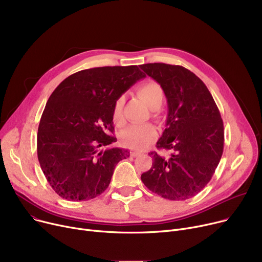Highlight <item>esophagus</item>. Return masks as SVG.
I'll use <instances>...</instances> for the list:
<instances>
[{
    "label": "esophagus",
    "mask_w": 262,
    "mask_h": 262,
    "mask_svg": "<svg viewBox=\"0 0 262 262\" xmlns=\"http://www.w3.org/2000/svg\"><path fill=\"white\" fill-rule=\"evenodd\" d=\"M140 155V153L139 152H136V150H132L130 152V156L132 157H137V156H139Z\"/></svg>",
    "instance_id": "1"
}]
</instances>
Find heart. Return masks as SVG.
<instances>
[{"label": "heart", "mask_w": 262, "mask_h": 262, "mask_svg": "<svg viewBox=\"0 0 262 262\" xmlns=\"http://www.w3.org/2000/svg\"><path fill=\"white\" fill-rule=\"evenodd\" d=\"M137 94L148 106L149 109L157 110L162 105L164 92L162 87L154 80H147L137 89ZM123 98H119L113 108V121L116 125L123 123ZM154 117H156L154 115ZM157 136L156 129L150 124L130 125L121 134V140L124 145L134 149H142L152 143Z\"/></svg>", "instance_id": "1"}]
</instances>
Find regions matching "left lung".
Returning <instances> with one entry per match:
<instances>
[{
    "label": "left lung",
    "instance_id": "obj_1",
    "mask_svg": "<svg viewBox=\"0 0 262 262\" xmlns=\"http://www.w3.org/2000/svg\"><path fill=\"white\" fill-rule=\"evenodd\" d=\"M140 68L162 87L168 100L166 129L150 152V169L141 181L154 193L171 201L195 196L207 185L221 160L224 126L208 88L188 69L161 62Z\"/></svg>",
    "mask_w": 262,
    "mask_h": 262
}]
</instances>
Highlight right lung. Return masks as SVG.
I'll return each mask as SVG.
<instances>
[{"label":"right lung","instance_id":"add662e5","mask_svg":"<svg viewBox=\"0 0 262 262\" xmlns=\"http://www.w3.org/2000/svg\"><path fill=\"white\" fill-rule=\"evenodd\" d=\"M145 75L137 66L78 71L53 91L41 116L37 154L48 183L68 201L94 199L108 188L127 149L107 147L114 134L115 102Z\"/></svg>","mask_w":262,"mask_h":262}]
</instances>
